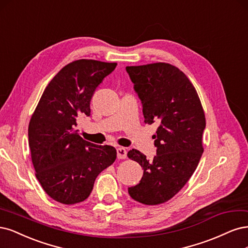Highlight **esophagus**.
<instances>
[{
    "label": "esophagus",
    "mask_w": 248,
    "mask_h": 248,
    "mask_svg": "<svg viewBox=\"0 0 248 248\" xmlns=\"http://www.w3.org/2000/svg\"><path fill=\"white\" fill-rule=\"evenodd\" d=\"M116 153H117V157L119 159H123V158L126 157V150L124 147L116 148Z\"/></svg>",
    "instance_id": "1"
}]
</instances>
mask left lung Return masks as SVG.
Here are the masks:
<instances>
[{
    "instance_id": "obj_1",
    "label": "left lung",
    "mask_w": 248,
    "mask_h": 248,
    "mask_svg": "<svg viewBox=\"0 0 248 248\" xmlns=\"http://www.w3.org/2000/svg\"><path fill=\"white\" fill-rule=\"evenodd\" d=\"M125 70L141 101L144 123L158 124L154 135L156 155L153 159L137 149L127 153L143 169L140 182L127 191L142 204H162L176 195L197 169L203 154L204 110L189 79L170 63Z\"/></svg>"
}]
</instances>
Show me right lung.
Wrapping results in <instances>:
<instances>
[{"instance_id":"add662e5","label":"right lung","mask_w":248,"mask_h":248,"mask_svg":"<svg viewBox=\"0 0 248 248\" xmlns=\"http://www.w3.org/2000/svg\"><path fill=\"white\" fill-rule=\"evenodd\" d=\"M116 62L79 60L53 77L29 124V145L36 177L45 193L62 204L91 195L98 175L112 165L116 149L83 140L77 121L91 115V100Z\"/></svg>"}]
</instances>
